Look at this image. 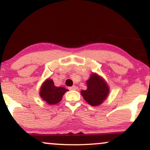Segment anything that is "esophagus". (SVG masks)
Returning a JSON list of instances; mask_svg holds the SVG:
<instances>
[{
    "instance_id": "esophagus-1",
    "label": "esophagus",
    "mask_w": 150,
    "mask_h": 150,
    "mask_svg": "<svg viewBox=\"0 0 150 150\" xmlns=\"http://www.w3.org/2000/svg\"><path fill=\"white\" fill-rule=\"evenodd\" d=\"M77 89V87H76L75 85L73 86V87H69V89L70 90H76V89Z\"/></svg>"
}]
</instances>
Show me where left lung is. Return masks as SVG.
<instances>
[{
    "label": "left lung",
    "mask_w": 150,
    "mask_h": 150,
    "mask_svg": "<svg viewBox=\"0 0 150 150\" xmlns=\"http://www.w3.org/2000/svg\"><path fill=\"white\" fill-rule=\"evenodd\" d=\"M87 88L81 91L84 99L89 105L97 106L102 104L109 94V86L100 75L92 73L86 81Z\"/></svg>",
    "instance_id": "obj_1"
}]
</instances>
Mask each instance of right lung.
<instances>
[{
	"label": "right lung",
	"instance_id": "obj_1",
	"mask_svg": "<svg viewBox=\"0 0 150 150\" xmlns=\"http://www.w3.org/2000/svg\"><path fill=\"white\" fill-rule=\"evenodd\" d=\"M68 89L63 87H56L52 79L48 78L41 86L39 95L44 101L49 105L57 104L61 101L63 96Z\"/></svg>",
	"mask_w": 150,
	"mask_h": 150
}]
</instances>
